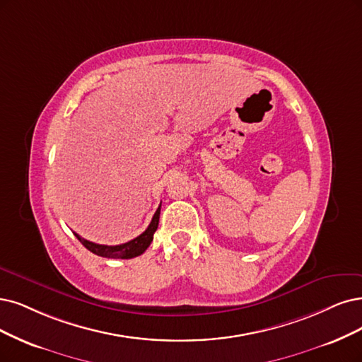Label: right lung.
<instances>
[{"mask_svg":"<svg viewBox=\"0 0 362 362\" xmlns=\"http://www.w3.org/2000/svg\"><path fill=\"white\" fill-rule=\"evenodd\" d=\"M159 213H160V207H158V210L155 211V215L152 218V222L147 226V230L140 234L139 237H136L134 240H129L128 243L124 245H116V246H107V245H97L92 243L86 238H82L78 234L74 233V235L78 238V242L82 243L88 250H90L92 253H95L98 257H104V258H115V259H131L136 258L139 255L151 246L152 240H153V234L158 228L159 223Z\"/></svg>","mask_w":362,"mask_h":362,"instance_id":"1","label":"right lung"}]
</instances>
